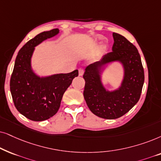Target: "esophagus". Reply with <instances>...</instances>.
<instances>
[{
  "label": "esophagus",
  "instance_id": "34e87169",
  "mask_svg": "<svg viewBox=\"0 0 161 161\" xmlns=\"http://www.w3.org/2000/svg\"><path fill=\"white\" fill-rule=\"evenodd\" d=\"M84 74V69L83 68H79V76H82Z\"/></svg>",
  "mask_w": 161,
  "mask_h": 161
}]
</instances>
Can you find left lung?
Returning a JSON list of instances; mask_svg holds the SVG:
<instances>
[{
    "label": "left lung",
    "mask_w": 161,
    "mask_h": 161,
    "mask_svg": "<svg viewBox=\"0 0 161 161\" xmlns=\"http://www.w3.org/2000/svg\"><path fill=\"white\" fill-rule=\"evenodd\" d=\"M111 52L100 61L87 66L83 75L85 85L83 95L93 114L105 119H115L126 114L140 98L144 82V71L138 49L121 34L113 33ZM119 61L124 69L121 85L113 91L107 90L101 81V73L109 63Z\"/></svg>",
    "instance_id": "left-lung-1"
}]
</instances>
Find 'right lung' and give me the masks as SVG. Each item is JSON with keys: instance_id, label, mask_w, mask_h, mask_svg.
Listing matches in <instances>:
<instances>
[{"instance_id": "right-lung-1", "label": "right lung", "mask_w": 161, "mask_h": 161, "mask_svg": "<svg viewBox=\"0 0 161 161\" xmlns=\"http://www.w3.org/2000/svg\"><path fill=\"white\" fill-rule=\"evenodd\" d=\"M58 29L43 31L27 42L17 55L10 79V91L19 113L31 121L50 119L58 111L64 93L78 76V70L68 74L40 76L31 67L35 47L59 34Z\"/></svg>"}]
</instances>
